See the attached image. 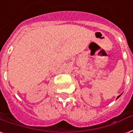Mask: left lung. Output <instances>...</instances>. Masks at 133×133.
I'll use <instances>...</instances> for the list:
<instances>
[{
	"label": "left lung",
	"instance_id": "left-lung-1",
	"mask_svg": "<svg viewBox=\"0 0 133 133\" xmlns=\"http://www.w3.org/2000/svg\"><path fill=\"white\" fill-rule=\"evenodd\" d=\"M121 94H120V95H119V96H118V97H117V99H118V98H119V97H121Z\"/></svg>",
	"mask_w": 133,
	"mask_h": 133
}]
</instances>
